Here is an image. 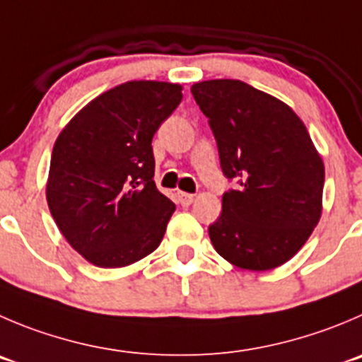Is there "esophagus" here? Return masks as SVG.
<instances>
[{
    "label": "esophagus",
    "instance_id": "1",
    "mask_svg": "<svg viewBox=\"0 0 362 362\" xmlns=\"http://www.w3.org/2000/svg\"><path fill=\"white\" fill-rule=\"evenodd\" d=\"M195 195L187 194V192H177V201L181 202V206H190L194 202Z\"/></svg>",
    "mask_w": 362,
    "mask_h": 362
}]
</instances>
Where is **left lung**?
I'll return each instance as SVG.
<instances>
[{"label":"left lung","mask_w":362,"mask_h":362,"mask_svg":"<svg viewBox=\"0 0 362 362\" xmlns=\"http://www.w3.org/2000/svg\"><path fill=\"white\" fill-rule=\"evenodd\" d=\"M208 117L229 181L209 226L216 252L254 272L281 267L302 249L322 216L325 168L297 113L240 80L192 87Z\"/></svg>","instance_id":"left-lung-1"}]
</instances>
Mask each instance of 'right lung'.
I'll use <instances>...</instances> for the list:
<instances>
[{
  "instance_id": "add662e5",
  "label": "right lung",
  "mask_w": 362,
  "mask_h": 362,
  "mask_svg": "<svg viewBox=\"0 0 362 362\" xmlns=\"http://www.w3.org/2000/svg\"><path fill=\"white\" fill-rule=\"evenodd\" d=\"M183 99L181 85L127 81L62 129L46 197L58 229L92 264L119 268L156 250L175 204L154 185L153 136Z\"/></svg>"
}]
</instances>
